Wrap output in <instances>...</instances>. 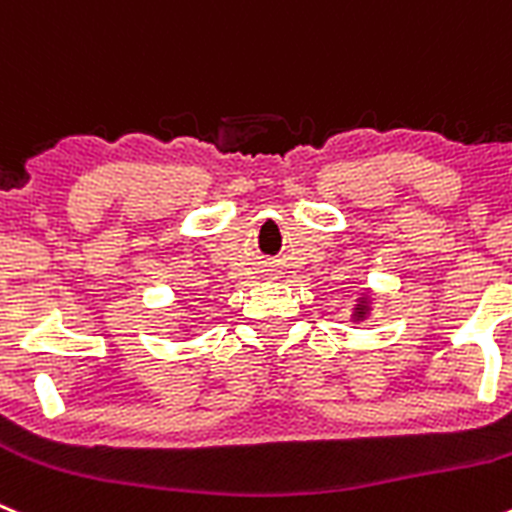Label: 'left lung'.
<instances>
[{
  "label": "left lung",
  "instance_id": "1",
  "mask_svg": "<svg viewBox=\"0 0 512 512\" xmlns=\"http://www.w3.org/2000/svg\"><path fill=\"white\" fill-rule=\"evenodd\" d=\"M358 313H364V308H358Z\"/></svg>",
  "mask_w": 512,
  "mask_h": 512
}]
</instances>
